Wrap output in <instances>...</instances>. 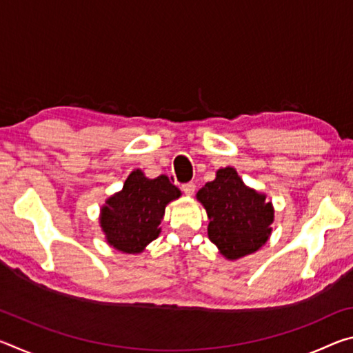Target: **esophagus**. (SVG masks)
Masks as SVG:
<instances>
[{
  "label": "esophagus",
  "instance_id": "1",
  "mask_svg": "<svg viewBox=\"0 0 353 353\" xmlns=\"http://www.w3.org/2000/svg\"><path fill=\"white\" fill-rule=\"evenodd\" d=\"M194 190H196V185L193 183V182H188V183H183L182 185V191L187 196H193V193H194Z\"/></svg>",
  "mask_w": 353,
  "mask_h": 353
}]
</instances>
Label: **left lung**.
<instances>
[{
    "label": "left lung",
    "mask_w": 353,
    "mask_h": 353,
    "mask_svg": "<svg viewBox=\"0 0 353 353\" xmlns=\"http://www.w3.org/2000/svg\"><path fill=\"white\" fill-rule=\"evenodd\" d=\"M196 196L210 219L208 238L227 259H241L268 241L274 221L271 202L248 188L234 168L219 170Z\"/></svg>",
    "instance_id": "left-lung-1"
}]
</instances>
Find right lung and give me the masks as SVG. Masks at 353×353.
I'll use <instances>...</instances> for the list:
<instances>
[{
    "mask_svg": "<svg viewBox=\"0 0 353 353\" xmlns=\"http://www.w3.org/2000/svg\"><path fill=\"white\" fill-rule=\"evenodd\" d=\"M179 196L181 191L166 176L148 179L140 170L132 171L123 190L101 210L107 243L128 254L141 252L159 236L166 204Z\"/></svg>",
    "mask_w": 353,
    "mask_h": 353,
    "instance_id": "obj_1",
    "label": "right lung"
}]
</instances>
